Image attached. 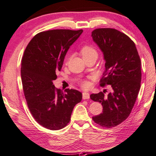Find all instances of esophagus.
<instances>
[{"label":"esophagus","instance_id":"34e87169","mask_svg":"<svg viewBox=\"0 0 156 156\" xmlns=\"http://www.w3.org/2000/svg\"><path fill=\"white\" fill-rule=\"evenodd\" d=\"M89 98H90V94L86 92L83 93V99H88Z\"/></svg>","mask_w":156,"mask_h":156}]
</instances>
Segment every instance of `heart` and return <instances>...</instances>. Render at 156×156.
I'll list each match as a JSON object with an SVG mask.
<instances>
[{"mask_svg": "<svg viewBox=\"0 0 156 156\" xmlns=\"http://www.w3.org/2000/svg\"><path fill=\"white\" fill-rule=\"evenodd\" d=\"M81 55L82 56V57H87L91 55H96L98 56V53L97 51L94 49L93 48L90 46H84L82 48V49L81 50ZM89 85V83L88 81H83L82 83V86L83 88H88Z\"/></svg>", "mask_w": 156, "mask_h": 156, "instance_id": "b5f03b06", "label": "heart"}]
</instances>
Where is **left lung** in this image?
Wrapping results in <instances>:
<instances>
[{"mask_svg":"<svg viewBox=\"0 0 156 156\" xmlns=\"http://www.w3.org/2000/svg\"><path fill=\"white\" fill-rule=\"evenodd\" d=\"M91 37L103 53L105 70L100 85H111V92L91 94L101 103L103 112L93 117L102 127L111 128L124 122L131 113L140 89L141 61L134 42L124 33L112 28H99Z\"/></svg>","mask_w":156,"mask_h":156,"instance_id":"left-lung-1","label":"left lung"}]
</instances>
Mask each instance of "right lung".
Here are the masks:
<instances>
[{
    "label": "right lung",
    "mask_w": 156,
    "mask_h": 156,
    "mask_svg": "<svg viewBox=\"0 0 156 156\" xmlns=\"http://www.w3.org/2000/svg\"><path fill=\"white\" fill-rule=\"evenodd\" d=\"M82 32V30L40 32L25 48L20 68L25 98L35 120L50 130L65 127L74 107L82 99L80 91L67 88L63 93L53 85L66 53Z\"/></svg>",
    "instance_id": "add662e5"
}]
</instances>
